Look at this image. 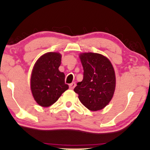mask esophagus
I'll use <instances>...</instances> for the list:
<instances>
[{
  "label": "esophagus",
  "mask_w": 150,
  "mask_h": 150,
  "mask_svg": "<svg viewBox=\"0 0 150 150\" xmlns=\"http://www.w3.org/2000/svg\"><path fill=\"white\" fill-rule=\"evenodd\" d=\"M75 87H76V83H74V82H73V83L69 84V89H73Z\"/></svg>",
  "instance_id": "obj_1"
}]
</instances>
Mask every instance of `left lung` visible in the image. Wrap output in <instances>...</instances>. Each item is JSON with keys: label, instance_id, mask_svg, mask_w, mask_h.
Masks as SVG:
<instances>
[{"label": "left lung", "instance_id": "obj_1", "mask_svg": "<svg viewBox=\"0 0 150 150\" xmlns=\"http://www.w3.org/2000/svg\"><path fill=\"white\" fill-rule=\"evenodd\" d=\"M83 67V79L74 91L80 101L92 111L104 108L115 89V74L109 59L102 54L84 52L79 55Z\"/></svg>", "mask_w": 150, "mask_h": 150}]
</instances>
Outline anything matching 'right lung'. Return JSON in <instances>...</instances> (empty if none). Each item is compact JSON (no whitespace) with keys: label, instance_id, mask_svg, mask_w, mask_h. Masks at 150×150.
Returning a JSON list of instances; mask_svg holds the SVG:
<instances>
[{"label":"right lung","instance_id":"right-lung-1","mask_svg":"<svg viewBox=\"0 0 150 150\" xmlns=\"http://www.w3.org/2000/svg\"><path fill=\"white\" fill-rule=\"evenodd\" d=\"M61 54L47 52L35 63L30 77V89L39 105L48 107L56 102L69 88L65 83V74L59 70Z\"/></svg>","mask_w":150,"mask_h":150}]
</instances>
